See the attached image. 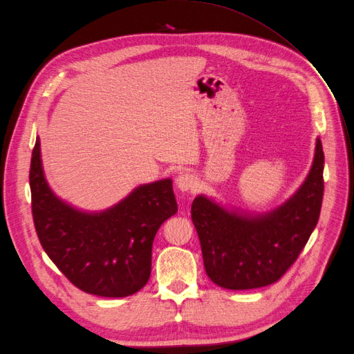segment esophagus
<instances>
[{
  "label": "esophagus",
  "mask_w": 354,
  "mask_h": 354,
  "mask_svg": "<svg viewBox=\"0 0 354 354\" xmlns=\"http://www.w3.org/2000/svg\"><path fill=\"white\" fill-rule=\"evenodd\" d=\"M176 184H177V187H178L181 192H189V190H194L196 189V187H197V180H196V177L192 173L183 171V173H180L177 176Z\"/></svg>",
  "instance_id": "obj_1"
}]
</instances>
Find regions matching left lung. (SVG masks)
<instances>
[{
  "instance_id": "8db88e82",
  "label": "left lung",
  "mask_w": 354,
  "mask_h": 354,
  "mask_svg": "<svg viewBox=\"0 0 354 354\" xmlns=\"http://www.w3.org/2000/svg\"><path fill=\"white\" fill-rule=\"evenodd\" d=\"M323 167L324 154L317 138L315 161L303 185L283 205L261 216H239L204 196L194 198L192 220L212 281L224 288L248 290L283 277L319 221Z\"/></svg>"
}]
</instances>
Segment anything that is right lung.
Masks as SVG:
<instances>
[{
  "mask_svg": "<svg viewBox=\"0 0 354 354\" xmlns=\"http://www.w3.org/2000/svg\"><path fill=\"white\" fill-rule=\"evenodd\" d=\"M30 187L38 240L75 287L94 296L126 297L149 281L153 240L160 225L178 210L170 178L137 187L102 213H82L50 190L37 137Z\"/></svg>",
  "mask_w": 354,
  "mask_h": 354,
  "instance_id": "1",
  "label": "right lung"
}]
</instances>
